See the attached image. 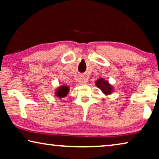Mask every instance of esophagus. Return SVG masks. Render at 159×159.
<instances>
[{
	"mask_svg": "<svg viewBox=\"0 0 159 159\" xmlns=\"http://www.w3.org/2000/svg\"><path fill=\"white\" fill-rule=\"evenodd\" d=\"M78 82H79L80 84H83L86 83V82H87V79L84 77H80L79 79H78Z\"/></svg>",
	"mask_w": 159,
	"mask_h": 159,
	"instance_id": "esophagus-1",
	"label": "esophagus"
}]
</instances>
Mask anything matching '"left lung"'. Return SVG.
Wrapping results in <instances>:
<instances>
[{"label":"left lung","instance_id":"left-lung-1","mask_svg":"<svg viewBox=\"0 0 159 159\" xmlns=\"http://www.w3.org/2000/svg\"><path fill=\"white\" fill-rule=\"evenodd\" d=\"M95 85L101 90L104 95H109L114 91V88L108 81L103 78H100L95 82Z\"/></svg>","mask_w":159,"mask_h":159}]
</instances>
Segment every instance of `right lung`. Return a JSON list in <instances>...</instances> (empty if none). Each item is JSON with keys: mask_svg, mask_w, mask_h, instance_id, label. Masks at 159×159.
Returning a JSON list of instances; mask_svg holds the SVG:
<instances>
[{"mask_svg": "<svg viewBox=\"0 0 159 159\" xmlns=\"http://www.w3.org/2000/svg\"><path fill=\"white\" fill-rule=\"evenodd\" d=\"M69 88L67 85H61L59 88L56 89L55 95L58 98H62L66 97L69 93Z\"/></svg>", "mask_w": 159, "mask_h": 159, "instance_id": "add662e5", "label": "right lung"}]
</instances>
